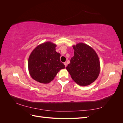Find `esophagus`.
<instances>
[{
	"mask_svg": "<svg viewBox=\"0 0 123 123\" xmlns=\"http://www.w3.org/2000/svg\"><path fill=\"white\" fill-rule=\"evenodd\" d=\"M64 65H65V67H66V66H67V63H66V62H65L64 63Z\"/></svg>",
	"mask_w": 123,
	"mask_h": 123,
	"instance_id": "1",
	"label": "esophagus"
}]
</instances>
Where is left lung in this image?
I'll return each instance as SVG.
<instances>
[{
  "instance_id": "left-lung-1",
  "label": "left lung",
  "mask_w": 123,
  "mask_h": 123,
  "mask_svg": "<svg viewBox=\"0 0 123 123\" xmlns=\"http://www.w3.org/2000/svg\"><path fill=\"white\" fill-rule=\"evenodd\" d=\"M74 56L66 67L73 80L85 86L95 81L100 72L98 56L91 47L83 43L73 46Z\"/></svg>"
}]
</instances>
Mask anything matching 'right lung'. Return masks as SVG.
Returning a JSON list of instances; mask_svg holds the SVG:
<instances>
[{"label":"right lung","mask_w":123,"mask_h":123,"mask_svg":"<svg viewBox=\"0 0 123 123\" xmlns=\"http://www.w3.org/2000/svg\"><path fill=\"white\" fill-rule=\"evenodd\" d=\"M56 47L53 43L46 42L32 52L28 60V68L33 79L41 83H48L59 70L65 68L60 61L61 54L55 51Z\"/></svg>","instance_id":"obj_1"}]
</instances>
